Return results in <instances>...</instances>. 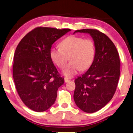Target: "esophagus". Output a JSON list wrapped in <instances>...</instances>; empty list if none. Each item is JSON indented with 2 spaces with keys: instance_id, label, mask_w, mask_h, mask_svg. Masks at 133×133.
I'll return each instance as SVG.
<instances>
[{
  "instance_id": "1",
  "label": "esophagus",
  "mask_w": 133,
  "mask_h": 133,
  "mask_svg": "<svg viewBox=\"0 0 133 133\" xmlns=\"http://www.w3.org/2000/svg\"><path fill=\"white\" fill-rule=\"evenodd\" d=\"M64 81H65V83H67V82L70 81V79L67 78H64Z\"/></svg>"
}]
</instances>
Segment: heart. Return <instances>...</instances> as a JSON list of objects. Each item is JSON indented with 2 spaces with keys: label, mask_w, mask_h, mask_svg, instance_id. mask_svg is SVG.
Segmentation results:
<instances>
[{
  "label": "heart",
  "mask_w": 133,
  "mask_h": 133,
  "mask_svg": "<svg viewBox=\"0 0 133 133\" xmlns=\"http://www.w3.org/2000/svg\"><path fill=\"white\" fill-rule=\"evenodd\" d=\"M59 47L52 48L50 56L60 69L63 68L69 59L70 60L63 71L67 77H73L80 70H86L93 63L95 44L90 38L69 36L60 42Z\"/></svg>",
  "instance_id": "obj_1"
}]
</instances>
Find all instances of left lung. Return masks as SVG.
I'll use <instances>...</instances> for the list:
<instances>
[{
  "label": "left lung",
  "instance_id": "1",
  "mask_svg": "<svg viewBox=\"0 0 133 133\" xmlns=\"http://www.w3.org/2000/svg\"><path fill=\"white\" fill-rule=\"evenodd\" d=\"M90 34L95 44V56L91 67L74 80V100L81 110L94 113L112 99L120 74L119 53L108 36L95 29H83L75 32Z\"/></svg>",
  "mask_w": 133,
  "mask_h": 133
}]
</instances>
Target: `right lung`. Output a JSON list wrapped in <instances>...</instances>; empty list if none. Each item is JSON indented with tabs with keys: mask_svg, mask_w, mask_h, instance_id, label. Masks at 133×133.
<instances>
[{
	"mask_svg": "<svg viewBox=\"0 0 133 133\" xmlns=\"http://www.w3.org/2000/svg\"><path fill=\"white\" fill-rule=\"evenodd\" d=\"M70 29L38 27L23 37L14 55L13 76L17 91L30 109L44 112L55 103L64 79L50 56L52 45Z\"/></svg>",
	"mask_w": 133,
	"mask_h": 133,
	"instance_id": "add662e5",
	"label": "right lung"
}]
</instances>
